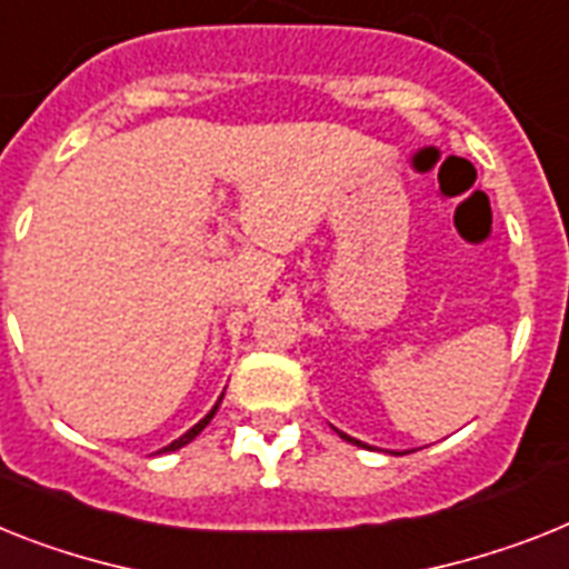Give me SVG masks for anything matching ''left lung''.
Returning <instances> with one entry per match:
<instances>
[{"label":"left lung","mask_w":569,"mask_h":569,"mask_svg":"<svg viewBox=\"0 0 569 569\" xmlns=\"http://www.w3.org/2000/svg\"><path fill=\"white\" fill-rule=\"evenodd\" d=\"M337 433H340V430H337ZM342 439H346V442H351V445H358V448H369V445H363L360 442V439H351V436H346V433H340Z\"/></svg>","instance_id":"obj_1"}]
</instances>
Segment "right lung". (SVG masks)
Returning <instances> with one entry per match:
<instances>
[{
  "mask_svg": "<svg viewBox=\"0 0 569 569\" xmlns=\"http://www.w3.org/2000/svg\"><path fill=\"white\" fill-rule=\"evenodd\" d=\"M220 401H223V396H220ZM220 401H218V403H220ZM218 403H214V407H211L209 416H203V419L197 421V425L191 427V430H186V433H182L180 439H173V442H171V445H166V448H162V450H180L182 445H189L191 439H194V436H200V430H203V427L209 425V421H211V416H214V412H218ZM162 450H159V453H162Z\"/></svg>",
  "mask_w": 569,
  "mask_h": 569,
  "instance_id": "right-lung-1",
  "label": "right lung"
}]
</instances>
